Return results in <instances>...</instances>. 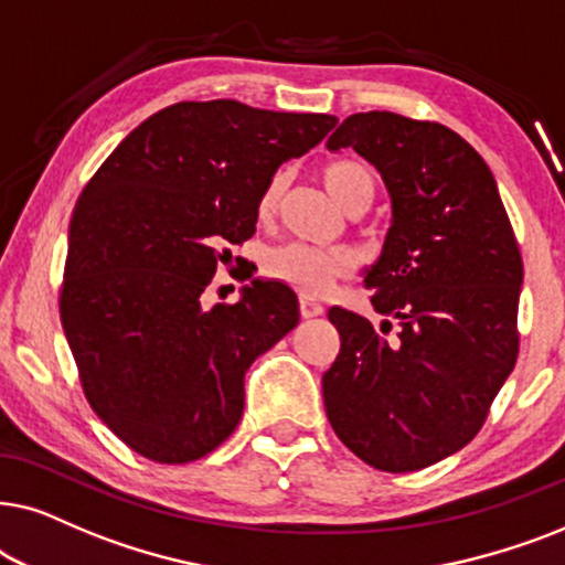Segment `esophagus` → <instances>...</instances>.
Wrapping results in <instances>:
<instances>
[{
    "label": "esophagus",
    "mask_w": 565,
    "mask_h": 565,
    "mask_svg": "<svg viewBox=\"0 0 565 565\" xmlns=\"http://www.w3.org/2000/svg\"><path fill=\"white\" fill-rule=\"evenodd\" d=\"M299 312H302V318H318V315L326 312V307H322L320 299L302 295L299 297Z\"/></svg>",
    "instance_id": "obj_1"
}]
</instances>
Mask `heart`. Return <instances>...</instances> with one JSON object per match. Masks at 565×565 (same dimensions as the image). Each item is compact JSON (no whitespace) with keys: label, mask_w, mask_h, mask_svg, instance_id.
I'll return each instance as SVG.
<instances>
[{"label":"heart","mask_w":565,"mask_h":565,"mask_svg":"<svg viewBox=\"0 0 565 565\" xmlns=\"http://www.w3.org/2000/svg\"><path fill=\"white\" fill-rule=\"evenodd\" d=\"M328 193L341 204L345 212H364L377 193V178L374 172L356 160L330 162L320 172ZM284 191V175H274L263 188L258 199V216L270 220L276 214L278 201ZM263 268L270 278L289 284L307 297L326 295L338 278L349 276L353 258L343 247H315L302 243H289L276 247L266 255Z\"/></svg>","instance_id":"obj_1"}]
</instances>
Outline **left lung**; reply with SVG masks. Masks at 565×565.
<instances>
[{"mask_svg":"<svg viewBox=\"0 0 565 565\" xmlns=\"http://www.w3.org/2000/svg\"><path fill=\"white\" fill-rule=\"evenodd\" d=\"M385 180L393 224L366 270L380 328L330 307L341 351L322 374L338 439L385 472L455 455L480 431L519 353L522 255L476 149L436 120L353 113L328 139Z\"/></svg>","mask_w":565,"mask_h":565,"instance_id":"left-lung-1","label":"left lung"}]
</instances>
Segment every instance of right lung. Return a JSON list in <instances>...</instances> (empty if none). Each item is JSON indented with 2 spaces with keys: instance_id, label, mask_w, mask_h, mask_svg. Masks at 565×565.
I'll list each match as a JSON object with an SVG mask.
<instances>
[{
  "instance_id": "add662e5",
  "label": "right lung",
  "mask_w": 565,
  "mask_h": 565,
  "mask_svg": "<svg viewBox=\"0 0 565 565\" xmlns=\"http://www.w3.org/2000/svg\"><path fill=\"white\" fill-rule=\"evenodd\" d=\"M335 124L237 100L175 103L79 193L58 312L87 403L137 455L193 462L237 428L245 372L297 326V295L253 278L237 305L206 310L204 291L227 245L253 237L274 172Z\"/></svg>"
}]
</instances>
